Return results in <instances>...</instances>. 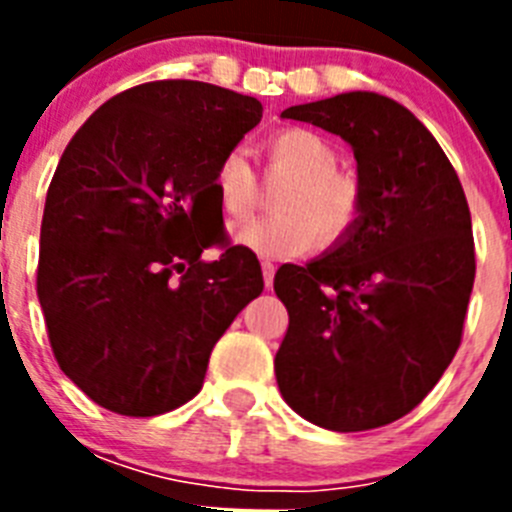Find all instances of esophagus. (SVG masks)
<instances>
[{"instance_id": "1", "label": "esophagus", "mask_w": 512, "mask_h": 512, "mask_svg": "<svg viewBox=\"0 0 512 512\" xmlns=\"http://www.w3.org/2000/svg\"><path fill=\"white\" fill-rule=\"evenodd\" d=\"M261 271H264V284L269 289L274 284V264L271 261H261Z\"/></svg>"}]
</instances>
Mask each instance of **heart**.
Returning <instances> with one entry per match:
<instances>
[{"instance_id": "heart-1", "label": "heart", "mask_w": 512, "mask_h": 512, "mask_svg": "<svg viewBox=\"0 0 512 512\" xmlns=\"http://www.w3.org/2000/svg\"><path fill=\"white\" fill-rule=\"evenodd\" d=\"M269 164L289 174L269 217H246L230 225V238L264 259L300 256L315 246H333L354 230L364 194L351 174L338 171L336 146L315 130L287 128L266 143ZM217 202L228 215H243L256 200V176L243 151H228L217 164Z\"/></svg>"}]
</instances>
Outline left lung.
Here are the masks:
<instances>
[{"label": "left lung", "instance_id": "left-lung-1", "mask_svg": "<svg viewBox=\"0 0 512 512\" xmlns=\"http://www.w3.org/2000/svg\"><path fill=\"white\" fill-rule=\"evenodd\" d=\"M282 117L346 140L364 205L318 259L279 266V392L320 428L369 431L420 405L454 359L474 284L472 215L438 140L395 99L346 92Z\"/></svg>", "mask_w": 512, "mask_h": 512}]
</instances>
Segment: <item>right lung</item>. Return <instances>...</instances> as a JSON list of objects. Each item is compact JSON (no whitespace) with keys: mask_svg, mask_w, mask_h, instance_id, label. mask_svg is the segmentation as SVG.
Returning <instances> with one entry per match:
<instances>
[{"mask_svg":"<svg viewBox=\"0 0 512 512\" xmlns=\"http://www.w3.org/2000/svg\"><path fill=\"white\" fill-rule=\"evenodd\" d=\"M261 102L205 81L117 94L63 151L40 225L38 300L63 374L120 415L169 413L202 390L212 346L261 295L259 259L217 261V164Z\"/></svg>","mask_w":512,"mask_h":512,"instance_id":"right-lung-1","label":"right lung"}]
</instances>
